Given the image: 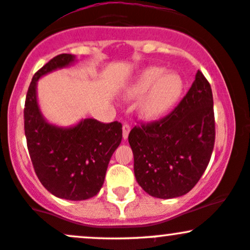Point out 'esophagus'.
I'll list each match as a JSON object with an SVG mask.
<instances>
[{"mask_svg": "<svg viewBox=\"0 0 250 250\" xmlns=\"http://www.w3.org/2000/svg\"><path fill=\"white\" fill-rule=\"evenodd\" d=\"M130 130H131L130 125H128V124H124V125H123V138L127 139L128 133H130Z\"/></svg>", "mask_w": 250, "mask_h": 250, "instance_id": "obj_1", "label": "esophagus"}]
</instances>
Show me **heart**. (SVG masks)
<instances>
[{
  "label": "heart",
  "instance_id": "1",
  "mask_svg": "<svg viewBox=\"0 0 250 250\" xmlns=\"http://www.w3.org/2000/svg\"><path fill=\"white\" fill-rule=\"evenodd\" d=\"M162 68H150L142 72L131 85L128 94L141 98L139 113L146 119L162 117L178 103L184 89V81L175 72H167Z\"/></svg>",
  "mask_w": 250,
  "mask_h": 250
}]
</instances>
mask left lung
I'll return each instance as SVG.
<instances>
[{"mask_svg":"<svg viewBox=\"0 0 250 250\" xmlns=\"http://www.w3.org/2000/svg\"><path fill=\"white\" fill-rule=\"evenodd\" d=\"M214 137L211 85L198 70L189 90L170 113L131 130L128 143L137 182L161 199L186 194L210 162Z\"/></svg>","mask_w":250,"mask_h":250,"instance_id":"obj_1","label":"left lung"}]
</instances>
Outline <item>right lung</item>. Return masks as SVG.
<instances>
[{
    "label": "right lung",
    "instance_id": "add662e5",
    "mask_svg": "<svg viewBox=\"0 0 250 250\" xmlns=\"http://www.w3.org/2000/svg\"><path fill=\"white\" fill-rule=\"evenodd\" d=\"M76 61L62 53L34 74L26 95L23 119L27 147L37 176L51 194L66 200H85L103 187L112 155L123 138L122 124H104L82 119L71 127L50 124L37 100V82L42 76L66 68Z\"/></svg>",
    "mask_w": 250,
    "mask_h": 250
}]
</instances>
